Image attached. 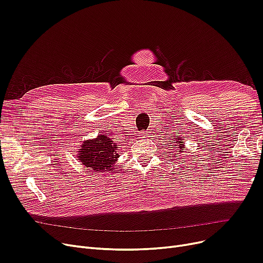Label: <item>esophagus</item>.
I'll return each instance as SVG.
<instances>
[{"label": "esophagus", "mask_w": 263, "mask_h": 263, "mask_svg": "<svg viewBox=\"0 0 263 263\" xmlns=\"http://www.w3.org/2000/svg\"><path fill=\"white\" fill-rule=\"evenodd\" d=\"M146 135H147V134H146L145 132H142V133H141V135H140V139H145Z\"/></svg>", "instance_id": "obj_1"}]
</instances>
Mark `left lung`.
I'll list each match as a JSON object with an SVG mask.
<instances>
[{
  "label": "left lung",
  "instance_id": "left-lung-1",
  "mask_svg": "<svg viewBox=\"0 0 263 263\" xmlns=\"http://www.w3.org/2000/svg\"><path fill=\"white\" fill-rule=\"evenodd\" d=\"M173 139H174V137H173ZM175 139H176V141H173V142H175L176 144H178L176 148L178 149V151H179V154H181V153H182V151H183V148H184L183 140L181 139V137H178V136H176V137H175Z\"/></svg>",
  "mask_w": 263,
  "mask_h": 263
}]
</instances>
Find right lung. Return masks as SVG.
Segmentation results:
<instances>
[{
    "instance_id": "obj_1",
    "label": "right lung",
    "mask_w": 263,
    "mask_h": 263,
    "mask_svg": "<svg viewBox=\"0 0 263 263\" xmlns=\"http://www.w3.org/2000/svg\"><path fill=\"white\" fill-rule=\"evenodd\" d=\"M117 148L110 137L101 134L97 139L84 141L78 151V160L93 172L113 171V166L119 158Z\"/></svg>"
}]
</instances>
